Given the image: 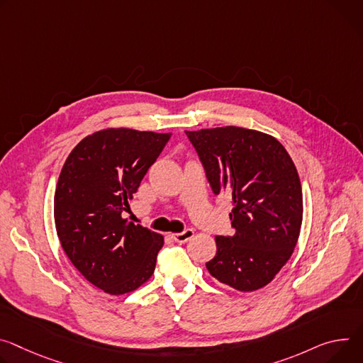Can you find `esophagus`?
Segmentation results:
<instances>
[{"mask_svg": "<svg viewBox=\"0 0 363 363\" xmlns=\"http://www.w3.org/2000/svg\"><path fill=\"white\" fill-rule=\"evenodd\" d=\"M192 238H194V230H191V228L184 230L182 233H175V235H172V239H174L177 243H185V242H188V240L192 239Z\"/></svg>", "mask_w": 363, "mask_h": 363, "instance_id": "esophagus-1", "label": "esophagus"}]
</instances>
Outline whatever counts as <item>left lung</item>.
Wrapping results in <instances>:
<instances>
[{"instance_id": "1", "label": "left lung", "mask_w": 363, "mask_h": 363, "mask_svg": "<svg viewBox=\"0 0 363 363\" xmlns=\"http://www.w3.org/2000/svg\"><path fill=\"white\" fill-rule=\"evenodd\" d=\"M185 133L216 195L232 199L233 236H217L208 272L238 291L268 285L291 257L303 221L298 172L271 135L225 125Z\"/></svg>"}]
</instances>
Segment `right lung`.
I'll return each instance as SVG.
<instances>
[{"instance_id": "obj_1", "label": "right lung", "mask_w": 363, "mask_h": 363, "mask_svg": "<svg viewBox=\"0 0 363 363\" xmlns=\"http://www.w3.org/2000/svg\"><path fill=\"white\" fill-rule=\"evenodd\" d=\"M169 138L104 128L63 163L53 207L59 242L85 279L110 295L138 289L155 272L163 236L121 214Z\"/></svg>"}]
</instances>
